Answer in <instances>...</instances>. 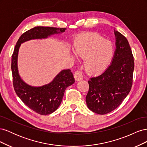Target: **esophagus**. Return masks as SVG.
Returning a JSON list of instances; mask_svg holds the SVG:
<instances>
[{
  "label": "esophagus",
  "mask_w": 147,
  "mask_h": 147,
  "mask_svg": "<svg viewBox=\"0 0 147 147\" xmlns=\"http://www.w3.org/2000/svg\"><path fill=\"white\" fill-rule=\"evenodd\" d=\"M74 78H75V81H77V82L82 80L83 78L82 73L80 72V71H78V70L76 71L74 74Z\"/></svg>",
  "instance_id": "1"
}]
</instances>
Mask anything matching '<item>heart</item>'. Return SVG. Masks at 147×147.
<instances>
[{"label":"heart","mask_w":147,"mask_h":147,"mask_svg":"<svg viewBox=\"0 0 147 147\" xmlns=\"http://www.w3.org/2000/svg\"><path fill=\"white\" fill-rule=\"evenodd\" d=\"M75 53L85 59L84 67L87 72L97 75L108 68L115 54V47L111 42L96 33L81 35L75 45Z\"/></svg>","instance_id":"1"}]
</instances>
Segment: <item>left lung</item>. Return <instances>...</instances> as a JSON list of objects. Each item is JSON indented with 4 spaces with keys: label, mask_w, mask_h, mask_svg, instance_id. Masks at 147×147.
Instances as JSON below:
<instances>
[{
    "label": "left lung",
    "mask_w": 147,
    "mask_h": 147,
    "mask_svg": "<svg viewBox=\"0 0 147 147\" xmlns=\"http://www.w3.org/2000/svg\"><path fill=\"white\" fill-rule=\"evenodd\" d=\"M116 49L110 65L103 73L88 80L86 97L88 109L104 115L117 109L130 92L134 69V57L126 38L114 30Z\"/></svg>",
    "instance_id": "obj_1"
}]
</instances>
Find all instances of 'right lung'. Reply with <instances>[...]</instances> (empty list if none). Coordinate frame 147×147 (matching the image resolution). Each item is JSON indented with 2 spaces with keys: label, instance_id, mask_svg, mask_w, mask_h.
I'll use <instances>...</instances> for the list:
<instances>
[{
  "label": "right lung",
  "instance_id": "right-lung-1",
  "mask_svg": "<svg viewBox=\"0 0 147 147\" xmlns=\"http://www.w3.org/2000/svg\"><path fill=\"white\" fill-rule=\"evenodd\" d=\"M65 28L37 26L22 34L18 40L11 57L13 83L17 96L29 108L38 114H51L60 105L65 89L74 83L75 80L70 69L63 70L53 80L41 86H32L21 78L18 67L19 49L25 42L34 39L47 38L53 35L61 34Z\"/></svg>",
  "mask_w": 147,
  "mask_h": 147
}]
</instances>
